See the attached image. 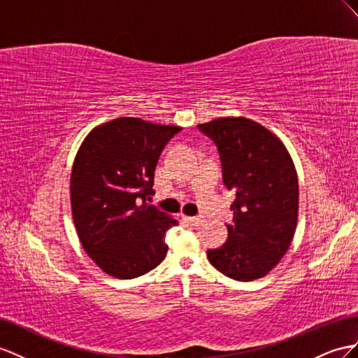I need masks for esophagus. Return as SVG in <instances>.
I'll return each instance as SVG.
<instances>
[{"instance_id": "34e87169", "label": "esophagus", "mask_w": 358, "mask_h": 358, "mask_svg": "<svg viewBox=\"0 0 358 358\" xmlns=\"http://www.w3.org/2000/svg\"><path fill=\"white\" fill-rule=\"evenodd\" d=\"M185 221L187 224H190L192 227H198L204 222V217L203 216H185Z\"/></svg>"}]
</instances>
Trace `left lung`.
<instances>
[{
    "label": "left lung",
    "instance_id": "obj_1",
    "mask_svg": "<svg viewBox=\"0 0 358 358\" xmlns=\"http://www.w3.org/2000/svg\"><path fill=\"white\" fill-rule=\"evenodd\" d=\"M221 155L225 186L236 192L228 239L208 250L213 266L237 281L268 275L296 230L298 173L286 146L266 127L245 116L199 124Z\"/></svg>",
    "mask_w": 358,
    "mask_h": 358
}]
</instances>
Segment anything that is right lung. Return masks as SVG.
Here are the masks:
<instances>
[{"instance_id": "add662e5", "label": "right lung", "mask_w": 358, "mask_h": 358, "mask_svg": "<svg viewBox=\"0 0 358 358\" xmlns=\"http://www.w3.org/2000/svg\"><path fill=\"white\" fill-rule=\"evenodd\" d=\"M178 125L116 117L80 145L71 173V208L80 242L110 277L130 280L166 257L177 219L146 203L160 152Z\"/></svg>"}]
</instances>
